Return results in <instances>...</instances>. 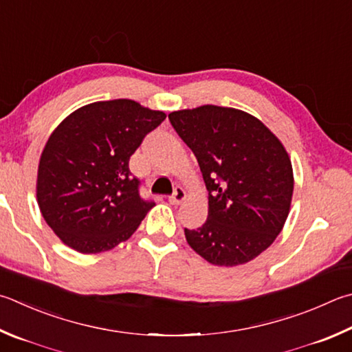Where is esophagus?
Instances as JSON below:
<instances>
[{"label": "esophagus", "instance_id": "1", "mask_svg": "<svg viewBox=\"0 0 352 352\" xmlns=\"http://www.w3.org/2000/svg\"><path fill=\"white\" fill-rule=\"evenodd\" d=\"M184 198H186V192H184V189L180 188V186H177L174 189V194L169 197V201L172 204H180L182 201H184Z\"/></svg>", "mask_w": 352, "mask_h": 352}]
</instances>
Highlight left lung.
<instances>
[{
	"mask_svg": "<svg viewBox=\"0 0 352 352\" xmlns=\"http://www.w3.org/2000/svg\"><path fill=\"white\" fill-rule=\"evenodd\" d=\"M169 121L194 152L208 189V220L184 228L189 246L217 266L248 263L272 245L289 214V155L258 118L232 107L177 111Z\"/></svg>",
	"mask_w": 352,
	"mask_h": 352,
	"instance_id": "8db88e82",
	"label": "left lung"
}]
</instances>
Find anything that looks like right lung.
Here are the masks:
<instances>
[{
  "label": "right lung",
  "mask_w": 352,
  "mask_h": 352,
  "mask_svg": "<svg viewBox=\"0 0 352 352\" xmlns=\"http://www.w3.org/2000/svg\"><path fill=\"white\" fill-rule=\"evenodd\" d=\"M164 118L132 100L97 101L52 132L38 166L36 200L65 245L98 254L137 231L155 203L140 197L129 160Z\"/></svg>",
  "instance_id": "obj_1"
}]
</instances>
